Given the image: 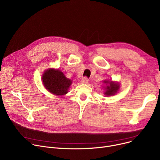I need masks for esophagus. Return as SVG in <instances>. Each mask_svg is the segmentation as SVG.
<instances>
[{"mask_svg": "<svg viewBox=\"0 0 160 160\" xmlns=\"http://www.w3.org/2000/svg\"><path fill=\"white\" fill-rule=\"evenodd\" d=\"M81 83H84V84H86V83H88V80L86 77H84L83 78L82 80H81Z\"/></svg>", "mask_w": 160, "mask_h": 160, "instance_id": "esophagus-1", "label": "esophagus"}]
</instances>
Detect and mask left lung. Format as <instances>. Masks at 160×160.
<instances>
[{
  "mask_svg": "<svg viewBox=\"0 0 160 160\" xmlns=\"http://www.w3.org/2000/svg\"><path fill=\"white\" fill-rule=\"evenodd\" d=\"M104 82L106 83H110V85L105 88L106 92L104 93V94L107 96H111V95H115L119 88V85L118 84V83H114L113 82H108V81H104Z\"/></svg>",
  "mask_w": 160,
  "mask_h": 160,
  "instance_id": "8db88e82",
  "label": "left lung"
}]
</instances>
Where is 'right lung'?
<instances>
[{
    "instance_id": "right-lung-1",
    "label": "right lung",
    "mask_w": 160,
    "mask_h": 160,
    "mask_svg": "<svg viewBox=\"0 0 160 160\" xmlns=\"http://www.w3.org/2000/svg\"><path fill=\"white\" fill-rule=\"evenodd\" d=\"M42 80L46 89L56 95H63L67 93L72 83L71 80L67 78L61 71L53 69L45 72Z\"/></svg>"
}]
</instances>
